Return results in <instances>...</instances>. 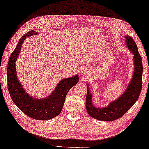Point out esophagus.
<instances>
[{
	"mask_svg": "<svg viewBox=\"0 0 149 149\" xmlns=\"http://www.w3.org/2000/svg\"><path fill=\"white\" fill-rule=\"evenodd\" d=\"M79 72H80V74L81 75L82 77H85V76H86V75H87V72L86 71V70H84L83 69H80L79 70Z\"/></svg>",
	"mask_w": 149,
	"mask_h": 149,
	"instance_id": "obj_1",
	"label": "esophagus"
}]
</instances>
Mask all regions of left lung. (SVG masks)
I'll list each match as a JSON object with an SVG mask.
<instances>
[{
    "instance_id": "left-lung-1",
    "label": "left lung",
    "mask_w": 149,
    "mask_h": 149,
    "mask_svg": "<svg viewBox=\"0 0 149 149\" xmlns=\"http://www.w3.org/2000/svg\"><path fill=\"white\" fill-rule=\"evenodd\" d=\"M126 46L133 55L135 69L133 78L124 93L118 99L110 102L105 108H97L92 104V96L87 85L86 108L88 113L92 118L97 120L111 121L120 118L137 100L142 88L143 63L138 52L137 46L130 36H125Z\"/></svg>"
}]
</instances>
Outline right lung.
Instances as JSON below:
<instances>
[{
	"label": "right lung",
	"instance_id": "right-lung-1",
	"mask_svg": "<svg viewBox=\"0 0 149 149\" xmlns=\"http://www.w3.org/2000/svg\"><path fill=\"white\" fill-rule=\"evenodd\" d=\"M38 33V31L31 30L19 40L18 45L11 53L8 61L7 83L12 100L22 111L31 118L37 120H45L51 119L59 115L68 92L79 82V75L61 80L52 93L45 98H35L26 93L17 77L16 61L26 37Z\"/></svg>",
	"mask_w": 149,
	"mask_h": 149
}]
</instances>
